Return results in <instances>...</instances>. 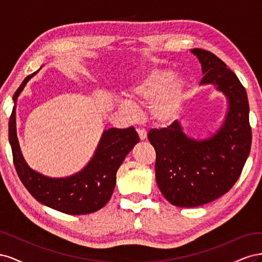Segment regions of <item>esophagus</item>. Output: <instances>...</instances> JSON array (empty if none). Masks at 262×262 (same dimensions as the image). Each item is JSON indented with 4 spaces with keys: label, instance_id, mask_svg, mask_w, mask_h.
Returning a JSON list of instances; mask_svg holds the SVG:
<instances>
[{
    "label": "esophagus",
    "instance_id": "1",
    "mask_svg": "<svg viewBox=\"0 0 262 262\" xmlns=\"http://www.w3.org/2000/svg\"><path fill=\"white\" fill-rule=\"evenodd\" d=\"M138 133H139V138L140 140H145L146 139V136H147V132L145 129H138Z\"/></svg>",
    "mask_w": 262,
    "mask_h": 262
}]
</instances>
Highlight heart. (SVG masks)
Segmentation results:
<instances>
[{
    "label": "heart",
    "instance_id": "heart-1",
    "mask_svg": "<svg viewBox=\"0 0 262 262\" xmlns=\"http://www.w3.org/2000/svg\"><path fill=\"white\" fill-rule=\"evenodd\" d=\"M128 94L136 101H149L150 116L160 122H168L178 114L184 97V84L167 69L150 68L141 73L129 87ZM121 105L125 109L132 108L128 100H121Z\"/></svg>",
    "mask_w": 262,
    "mask_h": 262
}]
</instances>
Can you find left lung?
<instances>
[{"label":"left lung","instance_id":"8db88e82","mask_svg":"<svg viewBox=\"0 0 262 262\" xmlns=\"http://www.w3.org/2000/svg\"><path fill=\"white\" fill-rule=\"evenodd\" d=\"M204 74L228 100L225 121L209 139L187 137L178 121L152 129L148 141L156 152L155 176L163 195L180 208H194L228 192L239 178L251 146L247 93L238 77L215 54L191 49Z\"/></svg>","mask_w":262,"mask_h":262}]
</instances>
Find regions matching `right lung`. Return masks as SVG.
Segmentation results:
<instances>
[{
  "label": "right lung",
  "mask_w": 262,
  "mask_h": 262,
  "mask_svg": "<svg viewBox=\"0 0 262 262\" xmlns=\"http://www.w3.org/2000/svg\"><path fill=\"white\" fill-rule=\"evenodd\" d=\"M39 70L23 81L13 96L15 105L10 118L9 140L15 168L29 193L47 207L72 215L96 212L105 207L112 198L117 170L139 142L138 133L133 126L105 130L90 163L72 176L52 178L30 168L20 152L15 110L19 94Z\"/></svg>",
  "instance_id": "right-lung-1"
}]
</instances>
